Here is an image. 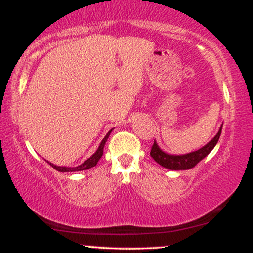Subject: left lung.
<instances>
[{"mask_svg":"<svg viewBox=\"0 0 253 253\" xmlns=\"http://www.w3.org/2000/svg\"><path fill=\"white\" fill-rule=\"evenodd\" d=\"M222 125L220 126L219 132L216 133V135L213 139L202 146L201 149L194 151V152L187 153V155H169V153L164 152L161 150V147L158 146L157 141L155 140L152 147H151L150 156L158 163L159 165L165 168V169L169 170H189L191 168H194L195 165L201 162L205 157H207L211 153V151L215 147V145L219 140L220 134H221Z\"/></svg>","mask_w":253,"mask_h":253,"instance_id":"1","label":"left lung"}]
</instances>
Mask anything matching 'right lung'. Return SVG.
<instances>
[{"label":"right lung","instance_id":"obj_1","mask_svg":"<svg viewBox=\"0 0 253 253\" xmlns=\"http://www.w3.org/2000/svg\"><path fill=\"white\" fill-rule=\"evenodd\" d=\"M112 130L113 129H110L109 132L106 134V136H104V138L102 139V141H101L100 146H98V149L96 150V152H95L92 156H90L89 158L86 159L85 162H84V163H82L81 165H78V167H72V168L71 167H58V165L52 164V163H50V162H47V163L50 164L51 167L53 168V169H56L57 171H59V172H75V171L88 170V169H90V168L95 167V165L97 164V162L100 161L101 157H102V155H103L104 144H106L107 139L109 138V135H110V133H112Z\"/></svg>","mask_w":253,"mask_h":253}]
</instances>
